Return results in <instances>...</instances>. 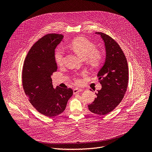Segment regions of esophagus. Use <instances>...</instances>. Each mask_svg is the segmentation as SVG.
<instances>
[{"label":"esophagus","mask_w":152,"mask_h":152,"mask_svg":"<svg viewBox=\"0 0 152 152\" xmlns=\"http://www.w3.org/2000/svg\"><path fill=\"white\" fill-rule=\"evenodd\" d=\"M82 91H83V90H82V89H80V88H75L73 90V93L74 94H76V93L82 92Z\"/></svg>","instance_id":"1"}]
</instances>
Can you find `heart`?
Wrapping results in <instances>:
<instances>
[{
	"mask_svg": "<svg viewBox=\"0 0 152 152\" xmlns=\"http://www.w3.org/2000/svg\"><path fill=\"white\" fill-rule=\"evenodd\" d=\"M72 49L83 59H88L90 63L94 66L99 64L102 60V55L99 51L96 50V46L88 39L79 38L75 39L71 43ZM64 50L62 48H58L55 54V59L58 65H61L63 62ZM79 82L78 79H76Z\"/></svg>",
	"mask_w": 152,
	"mask_h": 152,
	"instance_id": "b5f03b06",
	"label": "heart"
}]
</instances>
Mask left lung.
Listing matches in <instances>:
<instances>
[{
	"label": "left lung",
	"instance_id": "8db88e82",
	"mask_svg": "<svg viewBox=\"0 0 152 152\" xmlns=\"http://www.w3.org/2000/svg\"><path fill=\"white\" fill-rule=\"evenodd\" d=\"M95 34L103 41L106 56L97 75L102 89L97 90L96 98L88 106L93 113L104 115L115 109L126 93L129 79L128 66L123 52L114 39L102 32Z\"/></svg>",
	"mask_w": 152,
	"mask_h": 152
}]
</instances>
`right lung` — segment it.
<instances>
[{
	"mask_svg": "<svg viewBox=\"0 0 152 152\" xmlns=\"http://www.w3.org/2000/svg\"><path fill=\"white\" fill-rule=\"evenodd\" d=\"M63 37L61 34H50L39 39L29 51L23 67L26 95L39 113L49 117L61 114L73 95L71 88H55L51 79L52 73L57 71L55 49Z\"/></svg>",
	"mask_w": 152,
	"mask_h": 152,
	"instance_id": "1",
	"label": "right lung"
}]
</instances>
